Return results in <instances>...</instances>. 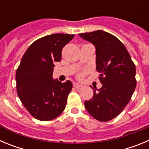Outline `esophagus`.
Listing matches in <instances>:
<instances>
[{"mask_svg":"<svg viewBox=\"0 0 149 149\" xmlns=\"http://www.w3.org/2000/svg\"><path fill=\"white\" fill-rule=\"evenodd\" d=\"M73 86H74V87H75L76 89H79V88L82 87V85L77 84V83H76V82L73 83Z\"/></svg>","mask_w":149,"mask_h":149,"instance_id":"34e87169","label":"esophagus"}]
</instances>
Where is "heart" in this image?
Wrapping results in <instances>:
<instances>
[{
	"instance_id": "heart-1",
	"label": "heart",
	"mask_w": 149,
	"mask_h": 149,
	"mask_svg": "<svg viewBox=\"0 0 149 149\" xmlns=\"http://www.w3.org/2000/svg\"><path fill=\"white\" fill-rule=\"evenodd\" d=\"M83 76H84V74H83V73H80V74H78V75H77V77L81 79V78H82Z\"/></svg>"
}]
</instances>
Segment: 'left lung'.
Returning <instances> with one entry per match:
<instances>
[{
  "instance_id": "1",
  "label": "left lung",
  "mask_w": 149,
  "mask_h": 149,
  "mask_svg": "<svg viewBox=\"0 0 149 149\" xmlns=\"http://www.w3.org/2000/svg\"><path fill=\"white\" fill-rule=\"evenodd\" d=\"M96 49V69L100 73L101 89L93 88V98L84 106L100 122L114 119L130 101L136 86V67L123 43L103 30L80 33Z\"/></svg>"
}]
</instances>
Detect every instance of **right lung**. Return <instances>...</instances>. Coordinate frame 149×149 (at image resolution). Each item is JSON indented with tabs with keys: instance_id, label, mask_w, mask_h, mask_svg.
Segmentation results:
<instances>
[{
	"instance_id": "right-lung-1",
	"label": "right lung",
	"mask_w": 149,
	"mask_h": 149,
	"mask_svg": "<svg viewBox=\"0 0 149 149\" xmlns=\"http://www.w3.org/2000/svg\"><path fill=\"white\" fill-rule=\"evenodd\" d=\"M74 35L55 33L36 40L22 56L17 68V94L31 116L50 121L64 110L72 83L52 77L55 62L61 60L62 50Z\"/></svg>"
}]
</instances>
